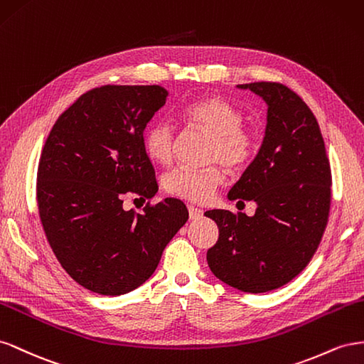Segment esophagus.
<instances>
[{
    "label": "esophagus",
    "mask_w": 364,
    "mask_h": 364,
    "mask_svg": "<svg viewBox=\"0 0 364 364\" xmlns=\"http://www.w3.org/2000/svg\"><path fill=\"white\" fill-rule=\"evenodd\" d=\"M188 210H189V218H191L192 221H193V220H198V218H201V216H203V210H201V209H198V207L189 205V207H188Z\"/></svg>",
    "instance_id": "esophagus-1"
}]
</instances>
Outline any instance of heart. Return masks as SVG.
<instances>
[{"mask_svg": "<svg viewBox=\"0 0 364 364\" xmlns=\"http://www.w3.org/2000/svg\"><path fill=\"white\" fill-rule=\"evenodd\" d=\"M183 120L212 137L210 163H223L227 169L237 171L250 163L256 151L255 132L242 127V114L221 97H201L181 111ZM144 151L149 159L168 164L173 157L175 128L168 120H155L144 132ZM224 183L220 166L205 169L176 168L164 176V188L171 195L192 203H207Z\"/></svg>", "mask_w": 364, "mask_h": 364, "instance_id": "1", "label": "heart"}]
</instances>
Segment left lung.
<instances>
[{
  "mask_svg": "<svg viewBox=\"0 0 364 364\" xmlns=\"http://www.w3.org/2000/svg\"><path fill=\"white\" fill-rule=\"evenodd\" d=\"M237 88L268 107L261 149L227 195L255 201L256 212L204 213L220 228L207 264L224 284L256 294L288 284L316 253L329 215L331 168L314 114L294 91L276 82Z\"/></svg>",
  "mask_w": 364,
  "mask_h": 364,
  "instance_id": "1",
  "label": "left lung"
}]
</instances>
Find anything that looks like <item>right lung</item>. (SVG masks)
<instances>
[{
	"label": "right lung",
	"instance_id": "1",
	"mask_svg": "<svg viewBox=\"0 0 364 364\" xmlns=\"http://www.w3.org/2000/svg\"><path fill=\"white\" fill-rule=\"evenodd\" d=\"M169 92L159 85H105L82 95L51 128L38 166L36 198L47 241L79 285L120 296L152 276L164 247L186 224L183 201L143 213L124 193H157L143 131Z\"/></svg>",
	"mask_w": 364,
	"mask_h": 364
}]
</instances>
